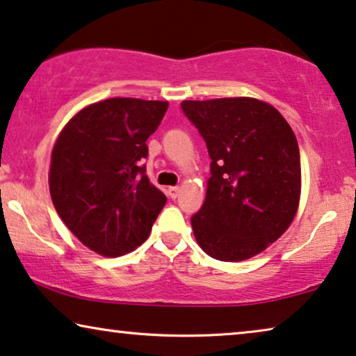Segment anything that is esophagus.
I'll use <instances>...</instances> for the list:
<instances>
[{"mask_svg":"<svg viewBox=\"0 0 356 356\" xmlns=\"http://www.w3.org/2000/svg\"><path fill=\"white\" fill-rule=\"evenodd\" d=\"M178 194H179V188H178V186H172V188H168V196L172 197V199H177V197H178Z\"/></svg>","mask_w":356,"mask_h":356,"instance_id":"34e87169","label":"esophagus"}]
</instances>
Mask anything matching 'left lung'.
I'll use <instances>...</instances> for the list:
<instances>
[{
    "label": "left lung",
    "instance_id": "1",
    "mask_svg": "<svg viewBox=\"0 0 356 356\" xmlns=\"http://www.w3.org/2000/svg\"><path fill=\"white\" fill-rule=\"evenodd\" d=\"M181 110L211 157L206 201L191 217L194 236L213 259H250L282 236L298 209L295 133L274 106L248 97L184 100Z\"/></svg>",
    "mask_w": 356,
    "mask_h": 356
}]
</instances>
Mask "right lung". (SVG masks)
<instances>
[{
  "mask_svg": "<svg viewBox=\"0 0 356 356\" xmlns=\"http://www.w3.org/2000/svg\"><path fill=\"white\" fill-rule=\"evenodd\" d=\"M168 102L115 99L81 110L51 152L50 194L82 245L116 257L145 241L167 196L145 175V140Z\"/></svg>",
  "mask_w": 356,
  "mask_h": 356,
  "instance_id": "right-lung-1",
  "label": "right lung"
}]
</instances>
